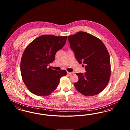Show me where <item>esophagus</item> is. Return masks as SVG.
Masks as SVG:
<instances>
[{
  "instance_id": "34e87169",
  "label": "esophagus",
  "mask_w": 130,
  "mask_h": 130,
  "mask_svg": "<svg viewBox=\"0 0 130 130\" xmlns=\"http://www.w3.org/2000/svg\"><path fill=\"white\" fill-rule=\"evenodd\" d=\"M74 74V73L73 72H67V74Z\"/></svg>"
}]
</instances>
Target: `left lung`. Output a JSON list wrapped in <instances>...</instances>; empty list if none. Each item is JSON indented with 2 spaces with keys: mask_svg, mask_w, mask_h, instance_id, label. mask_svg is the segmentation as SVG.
Wrapping results in <instances>:
<instances>
[{
  "mask_svg": "<svg viewBox=\"0 0 130 130\" xmlns=\"http://www.w3.org/2000/svg\"><path fill=\"white\" fill-rule=\"evenodd\" d=\"M68 39L77 61L85 65L86 72L76 74L79 79L74 83V87L87 96L99 94L107 86L111 76L110 57L105 45L84 31H78Z\"/></svg>",
  "mask_w": 130,
  "mask_h": 130,
  "instance_id": "obj_1",
  "label": "left lung"
}]
</instances>
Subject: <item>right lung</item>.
<instances>
[{
	"instance_id": "right-lung-1",
	"label": "right lung",
	"mask_w": 130,
	"mask_h": 130,
	"mask_svg": "<svg viewBox=\"0 0 130 130\" xmlns=\"http://www.w3.org/2000/svg\"><path fill=\"white\" fill-rule=\"evenodd\" d=\"M67 36L42 35L29 44L21 57L20 71L22 79L31 93L46 96L58 86L65 70L56 71L48 67L55 59L56 53L62 49Z\"/></svg>"
}]
</instances>
